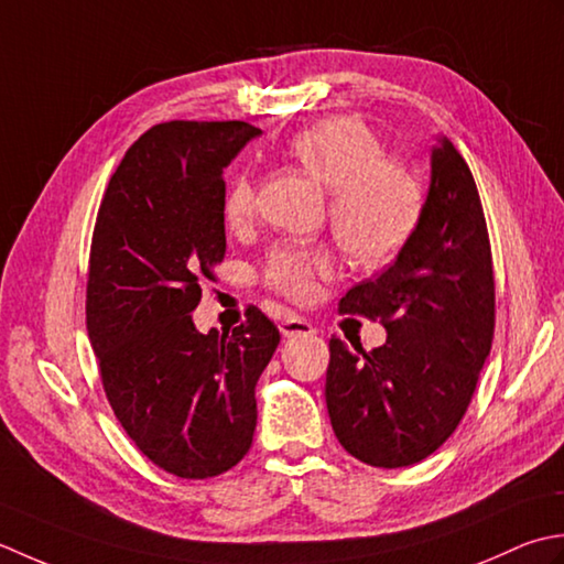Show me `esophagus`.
<instances>
[{"instance_id": "1", "label": "esophagus", "mask_w": 564, "mask_h": 564, "mask_svg": "<svg viewBox=\"0 0 564 564\" xmlns=\"http://www.w3.org/2000/svg\"><path fill=\"white\" fill-rule=\"evenodd\" d=\"M280 330L284 338H296V336H312V333H316L312 321H306L302 316H286L282 324H280Z\"/></svg>"}]
</instances>
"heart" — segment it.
<instances>
[{
    "label": "heart",
    "instance_id": "1",
    "mask_svg": "<svg viewBox=\"0 0 564 564\" xmlns=\"http://www.w3.org/2000/svg\"><path fill=\"white\" fill-rule=\"evenodd\" d=\"M290 155L330 189V218L343 250L358 265H382L406 246L421 218L423 192L413 172L384 158V145L358 119H324L290 138ZM226 221L236 231L258 214L256 182L248 172L228 182ZM336 256L326 246H280L265 262V282L304 302L316 280L333 278Z\"/></svg>",
    "mask_w": 564,
    "mask_h": 564
}]
</instances>
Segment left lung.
I'll list each match as a JSON object with an SVG mask.
<instances>
[{"label": "left lung", "instance_id": "left-lung-1", "mask_svg": "<svg viewBox=\"0 0 564 564\" xmlns=\"http://www.w3.org/2000/svg\"><path fill=\"white\" fill-rule=\"evenodd\" d=\"M340 312L379 318L384 346L330 338L326 406L346 451L406 467L438 451L465 416L494 338V272L485 212L467 163L445 135L416 231L379 278L355 284Z\"/></svg>", "mask_w": 564, "mask_h": 564}]
</instances>
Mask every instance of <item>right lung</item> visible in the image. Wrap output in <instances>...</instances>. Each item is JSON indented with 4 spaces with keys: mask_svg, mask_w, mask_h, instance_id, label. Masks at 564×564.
Segmentation results:
<instances>
[{
    "mask_svg": "<svg viewBox=\"0 0 564 564\" xmlns=\"http://www.w3.org/2000/svg\"><path fill=\"white\" fill-rule=\"evenodd\" d=\"M262 131L246 121H167L113 172L89 252L87 330L123 431L182 479L216 477L250 451L256 384L280 330L250 306L231 333L192 312L224 260V167Z\"/></svg>",
    "mask_w": 564,
    "mask_h": 564,
    "instance_id": "obj_1",
    "label": "right lung"
}]
</instances>
